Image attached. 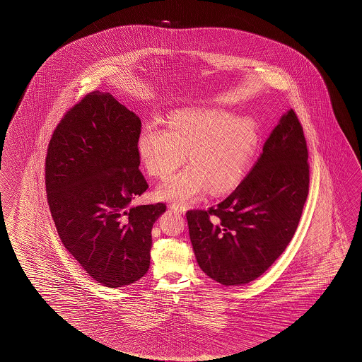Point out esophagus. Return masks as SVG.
<instances>
[{
	"label": "esophagus",
	"mask_w": 362,
	"mask_h": 362,
	"mask_svg": "<svg viewBox=\"0 0 362 362\" xmlns=\"http://www.w3.org/2000/svg\"><path fill=\"white\" fill-rule=\"evenodd\" d=\"M170 208H172L174 212H177V214H184L185 212V208L182 204H179V203H173L170 204Z\"/></svg>",
	"instance_id": "esophagus-1"
}]
</instances>
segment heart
I'll use <instances>...</instances> for the list:
<instances>
[{
    "mask_svg": "<svg viewBox=\"0 0 362 362\" xmlns=\"http://www.w3.org/2000/svg\"><path fill=\"white\" fill-rule=\"evenodd\" d=\"M257 145L255 124L219 110H185L174 113L168 130L156 124L144 127L137 151L151 175L164 178L182 165L189 153L192 166L166 179L158 196L188 202L207 189L217 196L243 178Z\"/></svg>",
    "mask_w": 362,
    "mask_h": 362,
    "instance_id": "heart-1",
    "label": "heart"
}]
</instances>
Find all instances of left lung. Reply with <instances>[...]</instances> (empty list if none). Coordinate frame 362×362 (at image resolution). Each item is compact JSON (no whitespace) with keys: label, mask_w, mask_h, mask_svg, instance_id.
I'll return each mask as SVG.
<instances>
[{"label":"left lung","mask_w":362,"mask_h":362,"mask_svg":"<svg viewBox=\"0 0 362 362\" xmlns=\"http://www.w3.org/2000/svg\"><path fill=\"white\" fill-rule=\"evenodd\" d=\"M308 190L307 141L289 110L238 188L207 211L187 212L198 265L226 286L259 278L291 243Z\"/></svg>","instance_id":"obj_1"}]
</instances>
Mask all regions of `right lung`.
<instances>
[{
    "mask_svg": "<svg viewBox=\"0 0 362 362\" xmlns=\"http://www.w3.org/2000/svg\"><path fill=\"white\" fill-rule=\"evenodd\" d=\"M141 121L93 90L55 127L45 159L50 214L62 243L95 281L130 285L150 267L151 228L165 203L130 206L148 185L140 172Z\"/></svg>",
    "mask_w": 362,
    "mask_h": 362,
    "instance_id": "right-lung-1",
    "label": "right lung"
}]
</instances>
